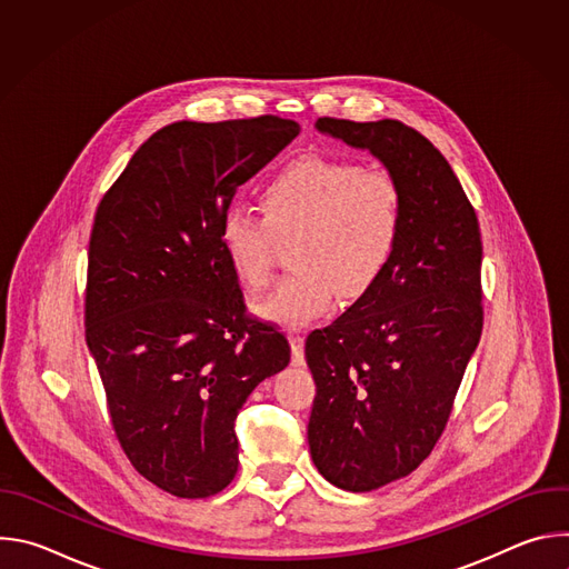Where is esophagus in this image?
<instances>
[{
  "label": "esophagus",
  "mask_w": 569,
  "mask_h": 569,
  "mask_svg": "<svg viewBox=\"0 0 569 569\" xmlns=\"http://www.w3.org/2000/svg\"><path fill=\"white\" fill-rule=\"evenodd\" d=\"M290 349H292V365H303V338L299 333H290Z\"/></svg>",
  "instance_id": "obj_1"
}]
</instances>
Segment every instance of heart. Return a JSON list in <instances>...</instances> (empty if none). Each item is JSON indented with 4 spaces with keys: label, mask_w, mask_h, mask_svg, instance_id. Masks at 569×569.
I'll use <instances>...</instances> for the list:
<instances>
[{
    "label": "heart",
    "mask_w": 569,
    "mask_h": 569,
    "mask_svg": "<svg viewBox=\"0 0 569 569\" xmlns=\"http://www.w3.org/2000/svg\"><path fill=\"white\" fill-rule=\"evenodd\" d=\"M266 213L231 204L218 224L220 250L248 288L274 272L277 233L292 236L295 270L259 303L266 319L301 327L327 310L338 290L362 297L387 270L405 220L402 189L387 171L356 161L301 157L263 187Z\"/></svg>",
    "instance_id": "heart-1"
}]
</instances>
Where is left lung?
Segmentation results:
<instances>
[{"mask_svg":"<svg viewBox=\"0 0 569 569\" xmlns=\"http://www.w3.org/2000/svg\"><path fill=\"white\" fill-rule=\"evenodd\" d=\"M315 128L378 157L405 198L387 270L306 340L310 457L338 489L365 493L419 468L448 423L481 338V233L446 157L415 128L331 117Z\"/></svg>","mask_w":569,"mask_h":569,"instance_id":"obj_1","label":"left lung"}]
</instances>
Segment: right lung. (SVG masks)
I'll use <instances>...</instances> for the list:
<instances>
[{
	"label": "right lung",
	"mask_w": 569,
	"mask_h": 569,
	"mask_svg": "<svg viewBox=\"0 0 569 569\" xmlns=\"http://www.w3.org/2000/svg\"><path fill=\"white\" fill-rule=\"evenodd\" d=\"M299 130L270 114L171 123L141 143L97 209L86 340L123 452L171 496L224 489L242 402L290 362L286 336L246 315L218 224L236 189Z\"/></svg>",
	"instance_id": "obj_1"
}]
</instances>
